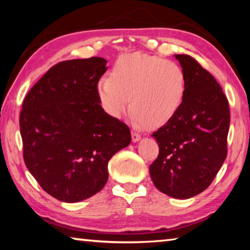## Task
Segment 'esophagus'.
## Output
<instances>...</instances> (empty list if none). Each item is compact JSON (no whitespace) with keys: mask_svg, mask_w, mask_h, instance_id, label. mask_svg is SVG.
<instances>
[{"mask_svg":"<svg viewBox=\"0 0 250 250\" xmlns=\"http://www.w3.org/2000/svg\"><path fill=\"white\" fill-rule=\"evenodd\" d=\"M131 139H132L133 142H138L141 139V135L135 132V131H132V132H131Z\"/></svg>","mask_w":250,"mask_h":250,"instance_id":"obj_1","label":"esophagus"}]
</instances>
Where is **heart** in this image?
<instances>
[{
  "mask_svg": "<svg viewBox=\"0 0 250 250\" xmlns=\"http://www.w3.org/2000/svg\"><path fill=\"white\" fill-rule=\"evenodd\" d=\"M186 75L174 62L142 53L118 58L109 79L97 84L104 112L119 119L129 107L139 125L159 128L170 121L183 104Z\"/></svg>",
  "mask_w": 250,
  "mask_h": 250,
  "instance_id": "1",
  "label": "heart"
}]
</instances>
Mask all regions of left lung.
Segmentation results:
<instances>
[{
    "mask_svg": "<svg viewBox=\"0 0 250 250\" xmlns=\"http://www.w3.org/2000/svg\"><path fill=\"white\" fill-rule=\"evenodd\" d=\"M174 56L186 75V94L179 112L152 134L159 155L150 175L160 192L186 200L208 188L226 159L229 104L195 59Z\"/></svg>",
    "mask_w": 250,
    "mask_h": 250,
    "instance_id": "obj_1",
    "label": "left lung"
}]
</instances>
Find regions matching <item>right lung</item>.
<instances>
[{"instance_id": "1", "label": "right lung", "mask_w": 250, "mask_h": 250, "mask_svg": "<svg viewBox=\"0 0 250 250\" xmlns=\"http://www.w3.org/2000/svg\"><path fill=\"white\" fill-rule=\"evenodd\" d=\"M105 64L101 57L58 62L23 101L25 164L58 201L80 202L101 191L109 160L131 142L129 126L107 115L97 97Z\"/></svg>"}]
</instances>
